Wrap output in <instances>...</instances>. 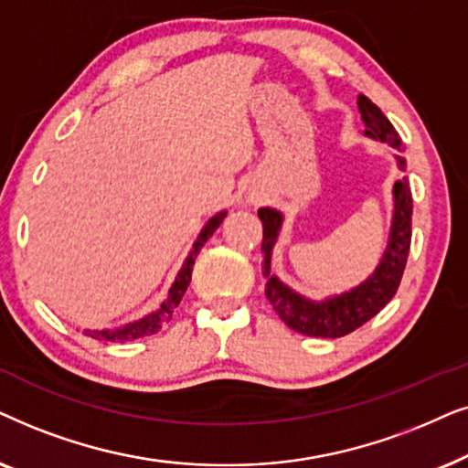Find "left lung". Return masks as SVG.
Here are the masks:
<instances>
[{"label":"left lung","mask_w":468,"mask_h":468,"mask_svg":"<svg viewBox=\"0 0 468 468\" xmlns=\"http://www.w3.org/2000/svg\"><path fill=\"white\" fill-rule=\"evenodd\" d=\"M357 107L361 113V122L366 126V134L372 136V139L388 141L389 145L400 149V139H398L396 128L391 126L388 117L381 113V109L370 98L359 96ZM398 162H400V166L404 165L402 158H398ZM394 197V222H391L389 244L381 259V265L357 289L348 291L340 297L325 299L321 303L299 297L297 292H292L289 286H284L276 276L270 273L271 248L276 244L280 224H282V214L270 207L259 209V218L263 222V244H261V252H263V271L267 276L265 295L286 325L303 335H314V338H342V335L351 334L364 325V323H368L372 316H377L388 306L391 297L396 295L398 286H400L410 250L413 197H410L407 179L396 182Z\"/></svg>","instance_id":"1"}]
</instances>
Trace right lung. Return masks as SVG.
Segmentation results:
<instances>
[{"label": "right lung", "mask_w": 468, "mask_h": 468, "mask_svg": "<svg viewBox=\"0 0 468 468\" xmlns=\"http://www.w3.org/2000/svg\"><path fill=\"white\" fill-rule=\"evenodd\" d=\"M224 216H227V214H224V211H220V214L214 216L207 224H205V229L201 230V235H198L195 248H192L190 257L186 259L182 271H179V276L176 278V284L171 286L169 297H166V302L162 303L158 313L149 314V316H145V319L136 321V323H133V325H128V327H123V329H115V332H87V335H91V338H96V340H120V342H126V340H134V338H143V335L155 334L162 325H165V323H169L173 310L179 306V302H182L186 289H188L195 259L198 257V252H201V248L205 246V241H207L211 235H214V230L218 227H220V222L224 220Z\"/></svg>", "instance_id": "right-lung-1"}]
</instances>
